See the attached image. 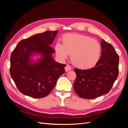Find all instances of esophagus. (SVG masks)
Instances as JSON below:
<instances>
[{
  "label": "esophagus",
  "instance_id": "obj_1",
  "mask_svg": "<svg viewBox=\"0 0 128 128\" xmlns=\"http://www.w3.org/2000/svg\"><path fill=\"white\" fill-rule=\"evenodd\" d=\"M70 70H72V67L69 65H67L65 67V71L67 72L68 71H70Z\"/></svg>",
  "mask_w": 128,
  "mask_h": 128
}]
</instances>
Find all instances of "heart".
Returning a JSON list of instances; mask_svg holds the SVG:
<instances>
[{
	"label": "heart",
	"mask_w": 128,
	"mask_h": 128,
	"mask_svg": "<svg viewBox=\"0 0 128 128\" xmlns=\"http://www.w3.org/2000/svg\"><path fill=\"white\" fill-rule=\"evenodd\" d=\"M56 55L62 60L69 54L76 67L83 69L94 67L100 56L102 48L99 42L84 34H66L62 37V43L55 45Z\"/></svg>",
	"instance_id": "b5f03b06"
}]
</instances>
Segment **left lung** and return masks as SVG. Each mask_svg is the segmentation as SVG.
<instances>
[{
  "mask_svg": "<svg viewBox=\"0 0 128 128\" xmlns=\"http://www.w3.org/2000/svg\"><path fill=\"white\" fill-rule=\"evenodd\" d=\"M100 59L95 67L82 70L75 68L74 89L80 97L94 99L110 90L118 75L119 57L111 44L102 39Z\"/></svg>",
  "mask_w": 128,
  "mask_h": 128,
  "instance_id": "1",
  "label": "left lung"
}]
</instances>
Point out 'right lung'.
Wrapping results in <instances>:
<instances>
[{"label":"right lung","mask_w":128,"mask_h":128,"mask_svg":"<svg viewBox=\"0 0 128 128\" xmlns=\"http://www.w3.org/2000/svg\"><path fill=\"white\" fill-rule=\"evenodd\" d=\"M58 30L47 31L21 40L10 56V74L22 94L34 98L47 96L55 87L66 65L56 62L51 45ZM36 55L40 57L35 60Z\"/></svg>","instance_id":"1"}]
</instances>
